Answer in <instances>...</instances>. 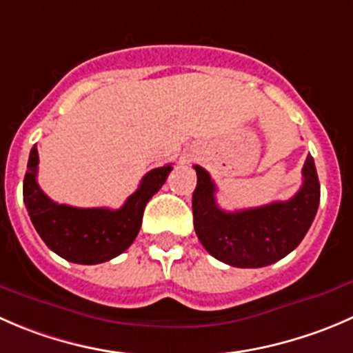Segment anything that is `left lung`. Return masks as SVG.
Segmentation results:
<instances>
[{
  "label": "left lung",
  "instance_id": "left-lung-1",
  "mask_svg": "<svg viewBox=\"0 0 353 353\" xmlns=\"http://www.w3.org/2000/svg\"><path fill=\"white\" fill-rule=\"evenodd\" d=\"M193 193V224L212 256L232 268H265L300 245L317 214L319 177L312 157L303 163V184L293 198L246 210L225 212L215 201L214 181L200 165Z\"/></svg>",
  "mask_w": 353,
  "mask_h": 353
}]
</instances>
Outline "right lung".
<instances>
[{
	"instance_id": "add662e5",
	"label": "right lung",
	"mask_w": 353,
	"mask_h": 353,
	"mask_svg": "<svg viewBox=\"0 0 353 353\" xmlns=\"http://www.w3.org/2000/svg\"><path fill=\"white\" fill-rule=\"evenodd\" d=\"M37 163L39 155L34 145L23 177V203L30 221L48 248L68 262L84 265L107 262L132 245L141 228L146 203L172 170V165L150 170L125 203L110 210L54 203L37 184Z\"/></svg>"
}]
</instances>
